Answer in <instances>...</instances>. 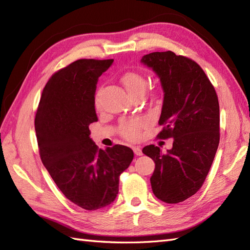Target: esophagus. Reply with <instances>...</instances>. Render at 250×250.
I'll return each instance as SVG.
<instances>
[{"label": "esophagus", "instance_id": "esophagus-1", "mask_svg": "<svg viewBox=\"0 0 250 250\" xmlns=\"http://www.w3.org/2000/svg\"><path fill=\"white\" fill-rule=\"evenodd\" d=\"M133 151L135 153V156H142L143 155V151L141 149V147H139V146H134L133 147Z\"/></svg>", "mask_w": 250, "mask_h": 250}]
</instances>
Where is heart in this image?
Here are the masks:
<instances>
[{"instance_id":"b5f03b06","label":"heart","mask_w":250,"mask_h":250,"mask_svg":"<svg viewBox=\"0 0 250 250\" xmlns=\"http://www.w3.org/2000/svg\"><path fill=\"white\" fill-rule=\"evenodd\" d=\"M120 81L130 95H133L137 92H144L146 81L144 76H142L139 73L126 72L121 76ZM95 103L98 104V94L97 97H95ZM143 125H144V120L143 119H133L125 121L124 124L121 125V132L125 137H128V139L134 140L139 136V132Z\"/></svg>"}]
</instances>
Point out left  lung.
<instances>
[{
	"instance_id": "8db88e82",
	"label": "left lung",
	"mask_w": 250,
	"mask_h": 250,
	"mask_svg": "<svg viewBox=\"0 0 250 250\" xmlns=\"http://www.w3.org/2000/svg\"><path fill=\"white\" fill-rule=\"evenodd\" d=\"M141 63L155 72L164 93L159 137L174 139L167 153L155 145L143 148L156 163L152 192L166 203H179L202 187L214 161L219 145L218 98L204 71L188 58L151 52Z\"/></svg>"
}]
</instances>
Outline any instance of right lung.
Returning <instances> with one entry per match:
<instances>
[{
	"instance_id": "obj_1",
	"label": "right lung",
	"mask_w": 250,
	"mask_h": 250,
	"mask_svg": "<svg viewBox=\"0 0 250 250\" xmlns=\"http://www.w3.org/2000/svg\"><path fill=\"white\" fill-rule=\"evenodd\" d=\"M114 60L81 59L50 77L35 116L42 162L66 198L83 209L113 203L120 174L134 153L124 145L99 149L89 125L98 121L95 90Z\"/></svg>"
}]
</instances>
